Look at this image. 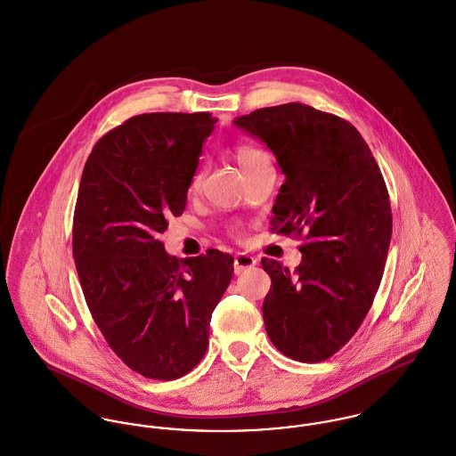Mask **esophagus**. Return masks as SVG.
Masks as SVG:
<instances>
[{
  "label": "esophagus",
  "instance_id": "obj_1",
  "mask_svg": "<svg viewBox=\"0 0 456 456\" xmlns=\"http://www.w3.org/2000/svg\"><path fill=\"white\" fill-rule=\"evenodd\" d=\"M256 265V257L248 256V254H237L233 266H235V273L240 275L242 272H246L248 268H252Z\"/></svg>",
  "mask_w": 456,
  "mask_h": 456
}]
</instances>
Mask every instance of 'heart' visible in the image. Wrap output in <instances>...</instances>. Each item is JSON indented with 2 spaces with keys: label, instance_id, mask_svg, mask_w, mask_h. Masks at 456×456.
I'll list each match as a JSON object with an SVG mask.
<instances>
[{
  "label": "heart",
  "instance_id": "heart-1",
  "mask_svg": "<svg viewBox=\"0 0 456 456\" xmlns=\"http://www.w3.org/2000/svg\"><path fill=\"white\" fill-rule=\"evenodd\" d=\"M235 160L237 164L242 168V172L246 174L250 168L257 166V164H263V162H270V157L266 151H263L261 148L257 146H252V144H239L235 148ZM202 170H199L193 179H191V184H190V190L191 191H199L200 190V184H202Z\"/></svg>",
  "mask_w": 456,
  "mask_h": 456
}]
</instances>
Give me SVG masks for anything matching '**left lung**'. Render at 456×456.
<instances>
[{
	"label": "left lung",
	"instance_id": "obj_1",
	"mask_svg": "<svg viewBox=\"0 0 456 456\" xmlns=\"http://www.w3.org/2000/svg\"><path fill=\"white\" fill-rule=\"evenodd\" d=\"M261 139L286 175L272 230L303 237L294 272L263 257L272 343L299 362L330 359L361 328L379 288L392 237L387 184L370 146L346 120L289 102L233 120Z\"/></svg>",
	"mask_w": 456,
	"mask_h": 456
}]
</instances>
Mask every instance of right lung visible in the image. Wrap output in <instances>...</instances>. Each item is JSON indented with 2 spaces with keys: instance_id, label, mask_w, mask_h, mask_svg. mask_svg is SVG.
Segmentation results:
<instances>
[{
  "instance_id": "1",
  "label": "right lung",
  "mask_w": 456,
  "mask_h": 456,
  "mask_svg": "<svg viewBox=\"0 0 456 456\" xmlns=\"http://www.w3.org/2000/svg\"><path fill=\"white\" fill-rule=\"evenodd\" d=\"M210 113H146L110 130L83 167L73 256L83 296L135 373L175 379L206 355L208 322L233 275L217 248L168 256L159 235L186 208Z\"/></svg>"
}]
</instances>
